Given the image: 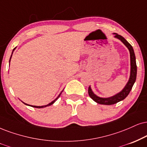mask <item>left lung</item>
Returning a JSON list of instances; mask_svg holds the SVG:
<instances>
[{
	"instance_id": "8db88e82",
	"label": "left lung",
	"mask_w": 147,
	"mask_h": 147,
	"mask_svg": "<svg viewBox=\"0 0 147 147\" xmlns=\"http://www.w3.org/2000/svg\"><path fill=\"white\" fill-rule=\"evenodd\" d=\"M115 35V37L117 39H119L121 42L127 48L129 51L130 54V76L129 78L128 82L125 87L123 88L122 90H121L119 93L116 94V95L112 96L110 97H100L99 96L96 95L95 93H93V90L91 89L90 86L88 87V93L90 97L97 102V104H103V105H112L117 104V103L119 102V101L123 100L124 99L126 98V97L129 95V92L131 91L132 87H133L134 84L136 82V75H137V66H136V57L134 51L133 47L131 46L127 42V41L122 36L118 35L117 33H113Z\"/></svg>"
}]
</instances>
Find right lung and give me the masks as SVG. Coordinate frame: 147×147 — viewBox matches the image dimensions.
I'll return each instance as SVG.
<instances>
[{
  "instance_id": "obj_1",
  "label": "right lung",
  "mask_w": 147,
  "mask_h": 147,
  "mask_svg": "<svg viewBox=\"0 0 147 147\" xmlns=\"http://www.w3.org/2000/svg\"><path fill=\"white\" fill-rule=\"evenodd\" d=\"M16 48H15L13 49V52H12V53H11V57H10V59H9V64H10V61H11V57H12V54H13V51L14 50H15V49H16ZM63 90L61 92V93H60V94L59 95H58V97H57V98H56L55 99H54V100H53L52 101V102H50V103H49L48 104H47V105H45V106H32V105H29V104H26V103H24V102H22L24 103V104L25 105H26V106H31V107H33V108H46V107H47V106H51V105H52L54 104V102H55L58 99H59V97H60V96H61V94L62 93V92H63Z\"/></svg>"
}]
</instances>
